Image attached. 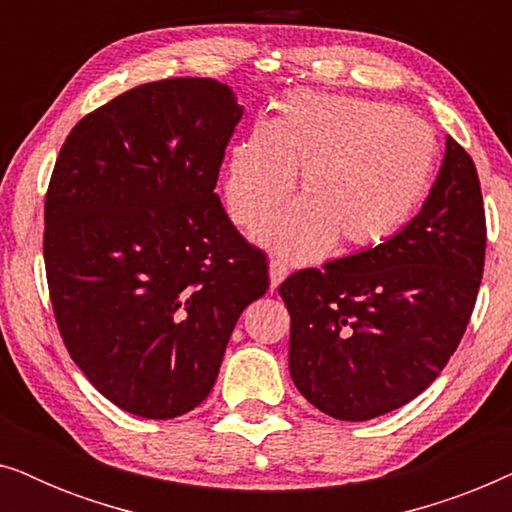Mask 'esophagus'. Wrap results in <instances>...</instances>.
Instances as JSON below:
<instances>
[{
	"label": "esophagus",
	"mask_w": 512,
	"mask_h": 512,
	"mask_svg": "<svg viewBox=\"0 0 512 512\" xmlns=\"http://www.w3.org/2000/svg\"><path fill=\"white\" fill-rule=\"evenodd\" d=\"M286 275H289V268H286L282 261H277V258H272L270 261V289H277V286L286 279Z\"/></svg>",
	"instance_id": "1"
}]
</instances>
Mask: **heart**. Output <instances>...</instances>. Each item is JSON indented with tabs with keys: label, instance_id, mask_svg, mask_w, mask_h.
<instances>
[{
	"label": "heart",
	"instance_id": "b5f03b06",
	"mask_svg": "<svg viewBox=\"0 0 512 512\" xmlns=\"http://www.w3.org/2000/svg\"><path fill=\"white\" fill-rule=\"evenodd\" d=\"M438 144L429 125L391 104L296 93L277 116L230 146L223 200L235 226L254 230L289 261H314L335 242L370 249L389 240L429 191Z\"/></svg>",
	"mask_w": 512,
	"mask_h": 512
}]
</instances>
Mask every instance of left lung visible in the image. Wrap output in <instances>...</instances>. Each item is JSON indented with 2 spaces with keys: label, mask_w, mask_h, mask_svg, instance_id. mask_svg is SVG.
Instances as JSON below:
<instances>
[{
  "label": "left lung",
  "mask_w": 512,
  "mask_h": 512,
  "mask_svg": "<svg viewBox=\"0 0 512 512\" xmlns=\"http://www.w3.org/2000/svg\"><path fill=\"white\" fill-rule=\"evenodd\" d=\"M485 244L478 172L447 137L438 177L401 233L279 286L300 394L342 422L387 415L422 394L466 331Z\"/></svg>",
  "instance_id": "8db88e82"
}]
</instances>
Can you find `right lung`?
Masks as SVG:
<instances>
[{"label": "right lung", "instance_id": "1", "mask_svg": "<svg viewBox=\"0 0 512 512\" xmlns=\"http://www.w3.org/2000/svg\"><path fill=\"white\" fill-rule=\"evenodd\" d=\"M244 114L226 83H144L81 118L46 193L44 261L62 340L125 412L172 419L212 391L268 261L214 193Z\"/></svg>", "mask_w": 512, "mask_h": 512}]
</instances>
